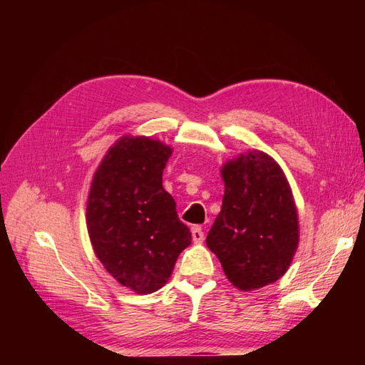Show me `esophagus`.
<instances>
[{"label": "esophagus", "instance_id": "1", "mask_svg": "<svg viewBox=\"0 0 365 365\" xmlns=\"http://www.w3.org/2000/svg\"><path fill=\"white\" fill-rule=\"evenodd\" d=\"M191 237H192V242L195 243H202L204 242V232L199 226L191 227Z\"/></svg>", "mask_w": 365, "mask_h": 365}]
</instances>
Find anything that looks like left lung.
Listing matches in <instances>:
<instances>
[{"mask_svg":"<svg viewBox=\"0 0 365 365\" xmlns=\"http://www.w3.org/2000/svg\"><path fill=\"white\" fill-rule=\"evenodd\" d=\"M224 197L207 235L208 250L238 290L251 292L281 279L299 243L297 204L273 157L247 150L221 168Z\"/></svg>","mask_w":365,"mask_h":365,"instance_id":"obj_1","label":"left lung"}]
</instances>
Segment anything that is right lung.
Wrapping results in <instances>:
<instances>
[{
	"label": "right lung",
	"instance_id": "obj_1",
	"mask_svg": "<svg viewBox=\"0 0 365 365\" xmlns=\"http://www.w3.org/2000/svg\"><path fill=\"white\" fill-rule=\"evenodd\" d=\"M170 145L125 135L100 163L91 183L86 224L92 250L122 287L138 294L161 289L191 232L163 188Z\"/></svg>",
	"mask_w": 365,
	"mask_h": 365
}]
</instances>
